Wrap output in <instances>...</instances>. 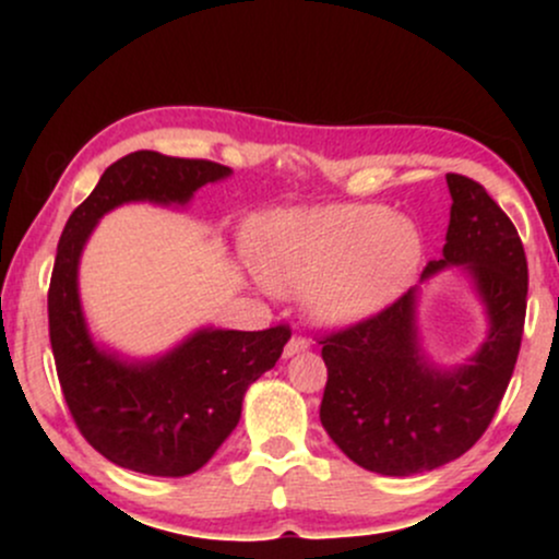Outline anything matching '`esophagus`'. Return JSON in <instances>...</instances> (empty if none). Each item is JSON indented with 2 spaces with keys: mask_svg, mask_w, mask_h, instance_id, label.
Returning a JSON list of instances; mask_svg holds the SVG:
<instances>
[{
  "mask_svg": "<svg viewBox=\"0 0 559 559\" xmlns=\"http://www.w3.org/2000/svg\"><path fill=\"white\" fill-rule=\"evenodd\" d=\"M305 349H310V342H307V338H301V336H292V338H288L286 349H284V357H294V355H299V352H305Z\"/></svg>",
  "mask_w": 559,
  "mask_h": 559,
  "instance_id": "34e87169",
  "label": "esophagus"
}]
</instances>
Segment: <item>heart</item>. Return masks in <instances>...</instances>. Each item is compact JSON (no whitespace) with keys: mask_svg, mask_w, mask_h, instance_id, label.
I'll use <instances>...</instances> for the list:
<instances>
[{"mask_svg":"<svg viewBox=\"0 0 559 559\" xmlns=\"http://www.w3.org/2000/svg\"><path fill=\"white\" fill-rule=\"evenodd\" d=\"M249 252L262 286L284 297L305 294L320 325H352L407 292L423 262V234L386 204L336 202L260 217Z\"/></svg>","mask_w":559,"mask_h":559,"instance_id":"heart-1","label":"heart"}]
</instances>
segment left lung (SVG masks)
<instances>
[{"label": "left lung", "mask_w": 559, "mask_h": 559, "mask_svg": "<svg viewBox=\"0 0 559 559\" xmlns=\"http://www.w3.org/2000/svg\"><path fill=\"white\" fill-rule=\"evenodd\" d=\"M447 243L420 284L460 267L486 312L467 362L436 365L418 331L420 286L378 316L323 336L329 368L320 423L346 457L381 476H415L465 454L484 436L515 370L528 265L521 236L486 189L449 173Z\"/></svg>", "instance_id": "8db88e82"}]
</instances>
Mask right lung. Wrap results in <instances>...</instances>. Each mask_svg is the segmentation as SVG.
Here are the masks:
<instances>
[{"instance_id": "add662e5", "label": "right lung", "mask_w": 559, "mask_h": 559, "mask_svg": "<svg viewBox=\"0 0 559 559\" xmlns=\"http://www.w3.org/2000/svg\"><path fill=\"white\" fill-rule=\"evenodd\" d=\"M230 168L207 159L133 152L102 173L68 217L49 284V342L57 378L83 439L128 471L181 478L197 473L241 418L247 389L278 362L292 331L197 329L165 355L126 357L96 344L79 292L88 236L128 202L183 207Z\"/></svg>"}]
</instances>
